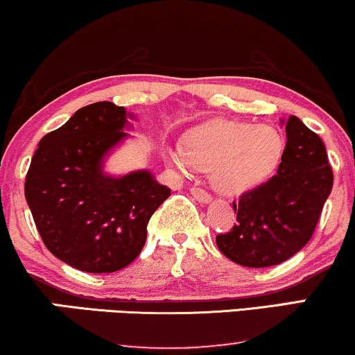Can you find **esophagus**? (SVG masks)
<instances>
[{"instance_id":"34e87169","label":"esophagus","mask_w":355,"mask_h":355,"mask_svg":"<svg viewBox=\"0 0 355 355\" xmlns=\"http://www.w3.org/2000/svg\"><path fill=\"white\" fill-rule=\"evenodd\" d=\"M191 195L195 196V198L198 201H201V203H209V201L213 200V198H211L209 193H206L205 190H201V188H196V187L191 188Z\"/></svg>"}]
</instances>
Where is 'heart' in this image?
<instances>
[{"label":"heart","mask_w":355,"mask_h":355,"mask_svg":"<svg viewBox=\"0 0 355 355\" xmlns=\"http://www.w3.org/2000/svg\"><path fill=\"white\" fill-rule=\"evenodd\" d=\"M164 159L182 173L211 170V183L226 196L244 195L275 172L284 137L272 125L223 119L193 131L183 142L164 146Z\"/></svg>","instance_id":"b5f03b06"}]
</instances>
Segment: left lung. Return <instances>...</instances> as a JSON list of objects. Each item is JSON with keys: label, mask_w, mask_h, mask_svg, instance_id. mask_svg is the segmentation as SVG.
<instances>
[{"label": "left lung", "mask_w": 355, "mask_h": 355, "mask_svg": "<svg viewBox=\"0 0 355 355\" xmlns=\"http://www.w3.org/2000/svg\"><path fill=\"white\" fill-rule=\"evenodd\" d=\"M285 124L286 146L277 175L234 201L237 224L216 236L221 252L244 267L285 262L302 250L333 190L324 142L297 116Z\"/></svg>", "instance_id": "8db88e82"}]
</instances>
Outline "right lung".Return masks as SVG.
Returning <instances> with one entry per match:
<instances>
[{"label": "right lung", "mask_w": 355, "mask_h": 355, "mask_svg": "<svg viewBox=\"0 0 355 355\" xmlns=\"http://www.w3.org/2000/svg\"><path fill=\"white\" fill-rule=\"evenodd\" d=\"M123 106H83L40 139L26 175V200L46 248L73 268L121 270L141 254L147 223L170 196L149 170L114 177L106 157L131 129Z\"/></svg>", "instance_id": "obj_1"}]
</instances>
